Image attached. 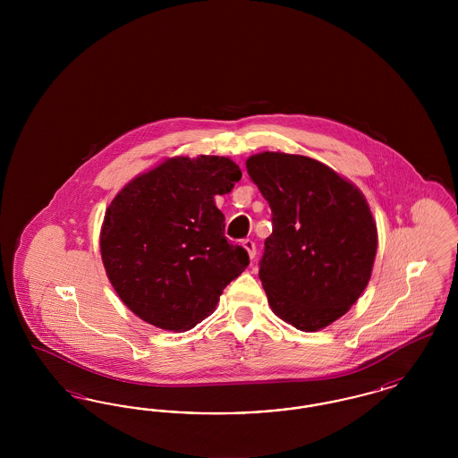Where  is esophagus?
Segmentation results:
<instances>
[{"label":"esophagus","instance_id":"34e87169","mask_svg":"<svg viewBox=\"0 0 458 458\" xmlns=\"http://www.w3.org/2000/svg\"><path fill=\"white\" fill-rule=\"evenodd\" d=\"M242 247L247 250V254H249L250 259L256 258V243H254L252 240H243V242H242Z\"/></svg>","mask_w":458,"mask_h":458}]
</instances>
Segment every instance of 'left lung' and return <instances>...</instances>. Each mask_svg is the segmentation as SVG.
<instances>
[{"label":"left lung","mask_w":458,"mask_h":458,"mask_svg":"<svg viewBox=\"0 0 458 458\" xmlns=\"http://www.w3.org/2000/svg\"><path fill=\"white\" fill-rule=\"evenodd\" d=\"M247 172L269 202L259 278L273 312L301 331L329 327L369 284L377 228L360 189L301 154H254Z\"/></svg>","instance_id":"1"}]
</instances>
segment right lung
<instances>
[{"mask_svg": "<svg viewBox=\"0 0 458 458\" xmlns=\"http://www.w3.org/2000/svg\"><path fill=\"white\" fill-rule=\"evenodd\" d=\"M242 178L225 156H174L137 174L105 213L99 245L109 284L142 321L187 331L208 318L249 254L225 237L215 196Z\"/></svg>", "mask_w": 458, "mask_h": 458, "instance_id": "right-lung-1", "label": "right lung"}]
</instances>
